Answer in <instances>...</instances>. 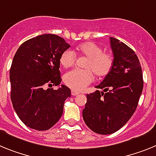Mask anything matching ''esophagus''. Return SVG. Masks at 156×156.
<instances>
[{"instance_id":"34e87169","label":"esophagus","mask_w":156,"mask_h":156,"mask_svg":"<svg viewBox=\"0 0 156 156\" xmlns=\"http://www.w3.org/2000/svg\"><path fill=\"white\" fill-rule=\"evenodd\" d=\"M79 94V93H78V92H77V91H75V90H71V95H72V96H77V95H78Z\"/></svg>"}]
</instances>
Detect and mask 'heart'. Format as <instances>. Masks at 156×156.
<instances>
[{"instance_id": "b5f03b06", "label": "heart", "mask_w": 156, "mask_h": 156, "mask_svg": "<svg viewBox=\"0 0 156 156\" xmlns=\"http://www.w3.org/2000/svg\"><path fill=\"white\" fill-rule=\"evenodd\" d=\"M80 54L86 58V70H72L64 75L63 82L75 91H82L93 81V74L98 78H104L111 72L114 64L113 56L108 52H104L101 46L93 42H86L78 48ZM76 60L74 51L67 49L59 58L60 64L63 67H72Z\"/></svg>"}]
</instances>
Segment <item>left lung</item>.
<instances>
[{"label": "left lung", "instance_id": "1", "mask_svg": "<svg viewBox=\"0 0 156 156\" xmlns=\"http://www.w3.org/2000/svg\"><path fill=\"white\" fill-rule=\"evenodd\" d=\"M114 55L111 72L96 86L104 89L87 94L82 111L86 126L99 134H112L132 117L144 86L141 66L134 51L115 37H110Z\"/></svg>", "mask_w": 156, "mask_h": 156}]
</instances>
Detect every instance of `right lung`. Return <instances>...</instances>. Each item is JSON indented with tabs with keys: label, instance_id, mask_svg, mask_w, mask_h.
<instances>
[{
	"label": "right lung",
	"instance_id": "right-lung-1",
	"mask_svg": "<svg viewBox=\"0 0 156 156\" xmlns=\"http://www.w3.org/2000/svg\"><path fill=\"white\" fill-rule=\"evenodd\" d=\"M70 48L55 34H42L26 41L16 51L10 69L11 100L27 126L48 130L61 118L70 89L61 82L59 58Z\"/></svg>",
	"mask_w": 156,
	"mask_h": 156
}]
</instances>
